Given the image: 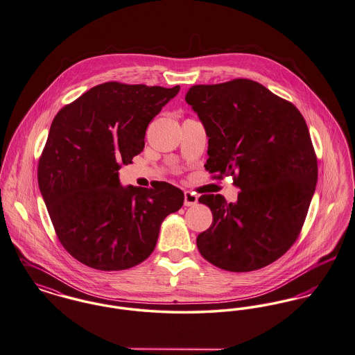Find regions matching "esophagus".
<instances>
[{
	"label": "esophagus",
	"mask_w": 355,
	"mask_h": 355,
	"mask_svg": "<svg viewBox=\"0 0 355 355\" xmlns=\"http://www.w3.org/2000/svg\"><path fill=\"white\" fill-rule=\"evenodd\" d=\"M197 202H198V197L194 193L185 191V200H184L185 207H194Z\"/></svg>",
	"instance_id": "34e87169"
}]
</instances>
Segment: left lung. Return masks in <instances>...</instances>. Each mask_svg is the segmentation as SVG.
Here are the masks:
<instances>
[{"mask_svg": "<svg viewBox=\"0 0 355 355\" xmlns=\"http://www.w3.org/2000/svg\"><path fill=\"white\" fill-rule=\"evenodd\" d=\"M185 101L208 135L205 168L233 175L241 190L230 204L220 194L198 198L213 214L198 250L225 271L260 270L291 248L313 200L318 165L306 121L250 79L193 85Z\"/></svg>", "mask_w": 355, "mask_h": 355, "instance_id": "8db88e82", "label": "left lung"}]
</instances>
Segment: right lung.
<instances>
[{"label": "right lung", "mask_w": 355, "mask_h": 355, "mask_svg": "<svg viewBox=\"0 0 355 355\" xmlns=\"http://www.w3.org/2000/svg\"><path fill=\"white\" fill-rule=\"evenodd\" d=\"M178 91L108 82L55 116L39 188L60 243L87 267L138 266L155 248L162 221L184 205V191L167 182L150 189L119 182V168L144 150L147 125Z\"/></svg>", "instance_id": "1"}]
</instances>
